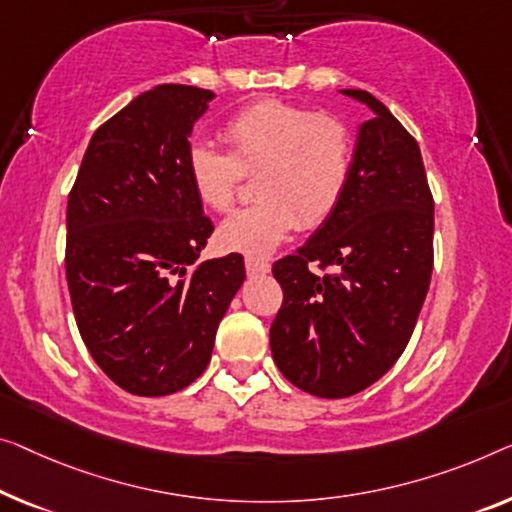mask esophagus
<instances>
[{
    "mask_svg": "<svg viewBox=\"0 0 512 512\" xmlns=\"http://www.w3.org/2000/svg\"><path fill=\"white\" fill-rule=\"evenodd\" d=\"M246 271L250 276H264V273L271 271V264L266 262V259H259V257H246Z\"/></svg>",
    "mask_w": 512,
    "mask_h": 512,
    "instance_id": "obj_1",
    "label": "esophagus"
}]
</instances>
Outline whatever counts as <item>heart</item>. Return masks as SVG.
I'll return each instance as SVG.
<instances>
[{
  "label": "heart",
  "instance_id": "b5f03b06",
  "mask_svg": "<svg viewBox=\"0 0 512 512\" xmlns=\"http://www.w3.org/2000/svg\"><path fill=\"white\" fill-rule=\"evenodd\" d=\"M225 149L193 142L186 172L197 200L225 213L234 207L243 172L255 174L253 207L220 225L218 239L236 253L266 255L294 227L322 225L345 195L354 167L347 121L278 98L246 105L223 126Z\"/></svg>",
  "mask_w": 512,
  "mask_h": 512
}]
</instances>
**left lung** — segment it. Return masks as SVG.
<instances>
[{
  "mask_svg": "<svg viewBox=\"0 0 512 512\" xmlns=\"http://www.w3.org/2000/svg\"><path fill=\"white\" fill-rule=\"evenodd\" d=\"M342 94L375 112L358 128L345 195L305 246L273 264L282 287L273 361L317 398H349L393 368L434 264V200L418 142L368 91Z\"/></svg>",
  "mask_w": 512,
  "mask_h": 512,
  "instance_id": "8db88e82",
  "label": "left lung"
}]
</instances>
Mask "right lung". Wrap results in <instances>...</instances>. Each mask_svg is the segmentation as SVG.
<instances>
[{"label":"right lung","instance_id":"right-lung-1","mask_svg":"<svg viewBox=\"0 0 512 512\" xmlns=\"http://www.w3.org/2000/svg\"><path fill=\"white\" fill-rule=\"evenodd\" d=\"M213 91L158 85L91 137L66 207V280L89 354L133 395L177 393L211 361L246 278L232 253L197 262L213 223L186 172Z\"/></svg>","mask_w":512,"mask_h":512}]
</instances>
